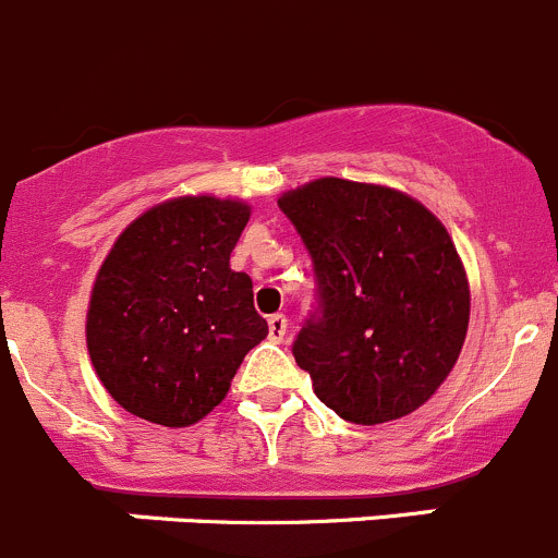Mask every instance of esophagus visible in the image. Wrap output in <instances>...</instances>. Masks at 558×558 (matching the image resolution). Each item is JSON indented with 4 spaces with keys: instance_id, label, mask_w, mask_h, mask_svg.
Here are the masks:
<instances>
[{
    "instance_id": "obj_1",
    "label": "esophagus",
    "mask_w": 558,
    "mask_h": 558,
    "mask_svg": "<svg viewBox=\"0 0 558 558\" xmlns=\"http://www.w3.org/2000/svg\"><path fill=\"white\" fill-rule=\"evenodd\" d=\"M284 333H288V317L270 315L268 317V339H270V342H282Z\"/></svg>"
}]
</instances>
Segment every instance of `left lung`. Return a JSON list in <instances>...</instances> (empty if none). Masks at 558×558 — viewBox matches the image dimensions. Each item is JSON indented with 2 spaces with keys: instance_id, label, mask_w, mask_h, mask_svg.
Listing matches in <instances>:
<instances>
[{
  "instance_id": "8db88e82",
  "label": "left lung",
  "mask_w": 558,
  "mask_h": 558,
  "mask_svg": "<svg viewBox=\"0 0 558 558\" xmlns=\"http://www.w3.org/2000/svg\"><path fill=\"white\" fill-rule=\"evenodd\" d=\"M304 238L323 315L295 364L337 416L384 424L422 408L454 369L471 290L452 235L400 189L317 178L279 196Z\"/></svg>"
}]
</instances>
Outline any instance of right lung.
<instances>
[{
    "label": "right lung",
    "instance_id": "obj_1",
    "mask_svg": "<svg viewBox=\"0 0 558 558\" xmlns=\"http://www.w3.org/2000/svg\"><path fill=\"white\" fill-rule=\"evenodd\" d=\"M248 216L252 205L232 196H174L131 221L106 254L89 293L87 353L134 416L196 424L268 337L252 279L230 268Z\"/></svg>",
    "mask_w": 558,
    "mask_h": 558
}]
</instances>
